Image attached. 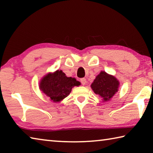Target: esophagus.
<instances>
[{
  "label": "esophagus",
  "instance_id": "esophagus-1",
  "mask_svg": "<svg viewBox=\"0 0 153 153\" xmlns=\"http://www.w3.org/2000/svg\"><path fill=\"white\" fill-rule=\"evenodd\" d=\"M80 82H81V84H82V85H85V84H86V78H84V77H83V78L80 79Z\"/></svg>",
  "mask_w": 153,
  "mask_h": 153
}]
</instances>
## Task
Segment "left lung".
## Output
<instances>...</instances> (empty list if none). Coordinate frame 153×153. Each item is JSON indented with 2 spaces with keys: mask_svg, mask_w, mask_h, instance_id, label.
I'll return each instance as SVG.
<instances>
[{
  "mask_svg": "<svg viewBox=\"0 0 153 153\" xmlns=\"http://www.w3.org/2000/svg\"><path fill=\"white\" fill-rule=\"evenodd\" d=\"M119 85L120 83L115 77L101 71L96 77L91 88L95 94L102 97L104 101H107L117 92Z\"/></svg>",
  "mask_w": 153,
  "mask_h": 153,
  "instance_id": "left-lung-1",
  "label": "left lung"
}]
</instances>
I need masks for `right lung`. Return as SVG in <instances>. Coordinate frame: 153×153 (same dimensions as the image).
Instances as JSON below:
<instances>
[{
	"label": "right lung",
	"mask_w": 153,
	"mask_h": 153,
	"mask_svg": "<svg viewBox=\"0 0 153 153\" xmlns=\"http://www.w3.org/2000/svg\"><path fill=\"white\" fill-rule=\"evenodd\" d=\"M80 83L71 77H67L61 70L48 74L41 80L40 90L53 102H59L67 97L75 86Z\"/></svg>",
	"instance_id": "add662e5"
}]
</instances>
